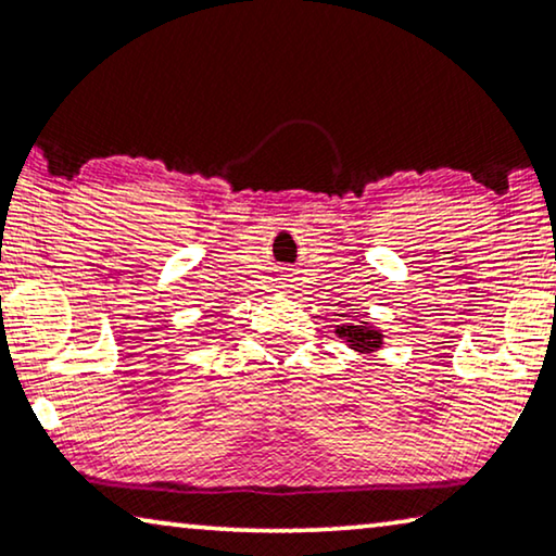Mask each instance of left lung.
Returning <instances> with one entry per match:
<instances>
[{
  "label": "left lung",
  "instance_id": "obj_1",
  "mask_svg": "<svg viewBox=\"0 0 556 556\" xmlns=\"http://www.w3.org/2000/svg\"><path fill=\"white\" fill-rule=\"evenodd\" d=\"M340 338H348V342H353L355 350H365V353H370V350H378L380 348V332L370 330V327L365 325H348V327H340Z\"/></svg>",
  "mask_w": 556,
  "mask_h": 556
}]
</instances>
